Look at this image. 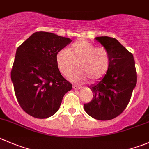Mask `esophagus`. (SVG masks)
Returning a JSON list of instances; mask_svg holds the SVG:
<instances>
[{"label":"esophagus","mask_w":149,"mask_h":149,"mask_svg":"<svg viewBox=\"0 0 149 149\" xmlns=\"http://www.w3.org/2000/svg\"><path fill=\"white\" fill-rule=\"evenodd\" d=\"M81 86H77V85H73V89H80Z\"/></svg>","instance_id":"esophagus-1"}]
</instances>
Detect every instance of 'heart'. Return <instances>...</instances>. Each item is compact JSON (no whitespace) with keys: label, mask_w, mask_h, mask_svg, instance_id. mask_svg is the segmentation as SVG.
<instances>
[{"label":"heart","mask_w":149,"mask_h":149,"mask_svg":"<svg viewBox=\"0 0 149 149\" xmlns=\"http://www.w3.org/2000/svg\"><path fill=\"white\" fill-rule=\"evenodd\" d=\"M60 73L68 76L76 67L79 68L70 76L73 81L81 83L87 79L96 81L105 75L111 64V54L106 48L96 47L84 40L73 43L66 50L59 52L56 57Z\"/></svg>","instance_id":"1"}]
</instances>
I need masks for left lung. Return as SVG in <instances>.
Here are the masks:
<instances>
[{
    "mask_svg": "<svg viewBox=\"0 0 149 149\" xmlns=\"http://www.w3.org/2000/svg\"><path fill=\"white\" fill-rule=\"evenodd\" d=\"M111 54V64L100 81L89 86L93 92L92 100L84 104L85 111L97 120H111L125 110L137 84L135 60L132 53L116 38L96 37Z\"/></svg>",
    "mask_w": 149,
    "mask_h": 149,
    "instance_id": "8db88e82",
    "label": "left lung"
}]
</instances>
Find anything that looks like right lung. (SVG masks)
I'll use <instances>...</instances> for the list:
<instances>
[{
    "label": "right lung",
    "instance_id": "1",
    "mask_svg": "<svg viewBox=\"0 0 149 149\" xmlns=\"http://www.w3.org/2000/svg\"><path fill=\"white\" fill-rule=\"evenodd\" d=\"M71 41L54 33L36 32L17 48L11 79L19 104L33 117L54 115L72 89L56 62L57 53Z\"/></svg>",
    "mask_w": 149,
    "mask_h": 149
}]
</instances>
